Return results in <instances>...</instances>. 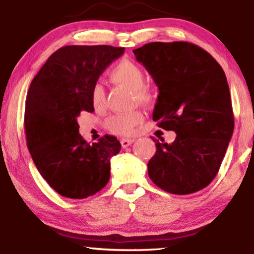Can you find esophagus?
Here are the masks:
<instances>
[{
  "label": "esophagus",
  "mask_w": 254,
  "mask_h": 254,
  "mask_svg": "<svg viewBox=\"0 0 254 254\" xmlns=\"http://www.w3.org/2000/svg\"><path fill=\"white\" fill-rule=\"evenodd\" d=\"M121 143H122V147L127 148V147H129V145L133 143V139L132 138H123L121 141Z\"/></svg>",
  "instance_id": "1"
}]
</instances>
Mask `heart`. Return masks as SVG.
Wrapping results in <instances>:
<instances>
[{
	"instance_id": "b5f03b06",
	"label": "heart",
	"mask_w": 254,
	"mask_h": 254,
	"mask_svg": "<svg viewBox=\"0 0 254 254\" xmlns=\"http://www.w3.org/2000/svg\"><path fill=\"white\" fill-rule=\"evenodd\" d=\"M110 78L115 83L121 84L125 88L132 90L137 100L142 104L151 103L154 93L149 87L145 86V75L143 69L138 64L129 60H123L116 64L110 71ZM90 101L95 110H103L106 104V94L101 84H94L90 90ZM143 115L139 111L123 115H113L106 121V127L111 132L117 135H130L135 127L142 123Z\"/></svg>"
}]
</instances>
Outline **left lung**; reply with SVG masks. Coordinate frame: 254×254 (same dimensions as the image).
<instances>
[{
	"label": "left lung",
	"mask_w": 254,
	"mask_h": 254,
	"mask_svg": "<svg viewBox=\"0 0 254 254\" xmlns=\"http://www.w3.org/2000/svg\"><path fill=\"white\" fill-rule=\"evenodd\" d=\"M159 87L153 119L177 133L173 143L154 139L148 174L173 194L206 188L220 170L234 130L232 99L222 66L188 42L145 44L133 50Z\"/></svg>",
	"instance_id": "obj_1"
}]
</instances>
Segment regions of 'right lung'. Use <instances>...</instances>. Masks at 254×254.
<instances>
[{
    "label": "right lung",
    "mask_w": 254,
    "mask_h": 254,
    "mask_svg": "<svg viewBox=\"0 0 254 254\" xmlns=\"http://www.w3.org/2000/svg\"><path fill=\"white\" fill-rule=\"evenodd\" d=\"M124 50L110 45L63 46L32 80L25 105L26 141L37 170L61 196L82 199L109 183L110 160L119 153L121 143L109 135L87 143L76 119L83 111H94L90 90Z\"/></svg>",
    "instance_id": "1"
}]
</instances>
